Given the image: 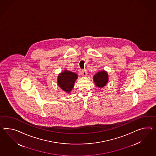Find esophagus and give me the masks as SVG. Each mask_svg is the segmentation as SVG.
<instances>
[{
	"label": "esophagus",
	"instance_id": "esophagus-1",
	"mask_svg": "<svg viewBox=\"0 0 156 156\" xmlns=\"http://www.w3.org/2000/svg\"><path fill=\"white\" fill-rule=\"evenodd\" d=\"M87 75H88V73H87V71L85 69L81 71V75L82 76H84V77H86V76H87Z\"/></svg>",
	"mask_w": 156,
	"mask_h": 156
}]
</instances>
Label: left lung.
Instances as JSON below:
<instances>
[{
    "label": "left lung",
    "instance_id": "obj_1",
    "mask_svg": "<svg viewBox=\"0 0 156 156\" xmlns=\"http://www.w3.org/2000/svg\"><path fill=\"white\" fill-rule=\"evenodd\" d=\"M93 81L98 88H104L108 81V72L105 70H102L96 73L93 76Z\"/></svg>",
    "mask_w": 156,
    "mask_h": 156
}]
</instances>
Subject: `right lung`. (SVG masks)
I'll return each instance as SVG.
<instances>
[{
	"label": "right lung",
	"mask_w": 156,
	"mask_h": 156,
	"mask_svg": "<svg viewBox=\"0 0 156 156\" xmlns=\"http://www.w3.org/2000/svg\"><path fill=\"white\" fill-rule=\"evenodd\" d=\"M77 77L78 76L75 73L64 69L58 76L57 83L64 92L69 93L71 92Z\"/></svg>",
	"instance_id": "add662e5"
}]
</instances>
